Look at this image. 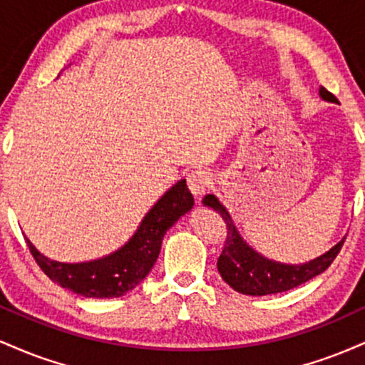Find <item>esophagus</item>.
<instances>
[{
    "label": "esophagus",
    "instance_id": "34e87169",
    "mask_svg": "<svg viewBox=\"0 0 365 365\" xmlns=\"http://www.w3.org/2000/svg\"><path fill=\"white\" fill-rule=\"evenodd\" d=\"M211 182H212L211 173H209L207 170L190 171V173H188V177H187L188 188H190V192L195 197L202 195L204 192H206L209 188V185H211Z\"/></svg>",
    "mask_w": 365,
    "mask_h": 365
}]
</instances>
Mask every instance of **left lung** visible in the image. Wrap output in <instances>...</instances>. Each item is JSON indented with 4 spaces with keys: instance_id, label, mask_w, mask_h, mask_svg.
<instances>
[{
    "instance_id": "left-lung-1",
    "label": "left lung",
    "mask_w": 365,
    "mask_h": 365,
    "mask_svg": "<svg viewBox=\"0 0 365 365\" xmlns=\"http://www.w3.org/2000/svg\"><path fill=\"white\" fill-rule=\"evenodd\" d=\"M319 96L324 101L338 103V99L324 87H319ZM202 204L220 212L226 225V240L223 252L217 259V271L233 290L244 293V295L261 297L269 295V293L287 292L309 282L314 276L328 269L343 245V240L338 242L333 249L322 254L321 257L312 259L305 264H299V266L271 261V259L255 252L252 247L247 245V242L237 232L228 211L215 195L209 194L204 197Z\"/></svg>"
}]
</instances>
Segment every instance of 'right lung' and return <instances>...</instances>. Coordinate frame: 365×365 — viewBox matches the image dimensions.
I'll list each match as a JSON object with an SVG mask.
<instances>
[{
	"mask_svg": "<svg viewBox=\"0 0 365 365\" xmlns=\"http://www.w3.org/2000/svg\"><path fill=\"white\" fill-rule=\"evenodd\" d=\"M194 206L185 180H180L149 209L133 237L121 249L89 262L51 261L27 242L29 250L49 279L89 299H115L132 292L156 262L165 233Z\"/></svg>",
	"mask_w": 365,
	"mask_h": 365,
	"instance_id": "right-lung-1",
	"label": "right lung"
}]
</instances>
